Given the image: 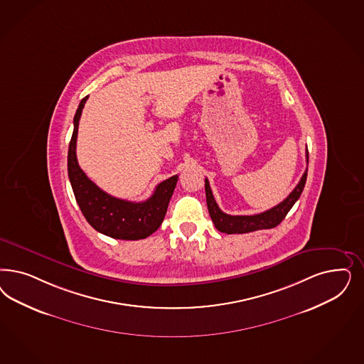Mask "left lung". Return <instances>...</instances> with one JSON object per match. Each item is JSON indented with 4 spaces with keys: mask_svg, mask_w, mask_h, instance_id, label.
Listing matches in <instances>:
<instances>
[{
    "mask_svg": "<svg viewBox=\"0 0 364 364\" xmlns=\"http://www.w3.org/2000/svg\"><path fill=\"white\" fill-rule=\"evenodd\" d=\"M305 156H306V164H308V149H306ZM306 171H308V168L305 170L304 174L301 176L300 182L297 183V186L294 188V191L285 200L269 210L255 214V215H230V214L223 213L218 208L217 202L213 197L210 185L206 178L205 179V191H206V202H208V209H209L211 221L217 228V230L226 233V235H242V233H250V232H256L261 229H272V228L277 226L285 218L288 211L292 209L296 200L300 198V196L304 190Z\"/></svg>",
    "mask_w": 364,
    "mask_h": 364,
    "instance_id": "8db88e82",
    "label": "left lung"
}]
</instances>
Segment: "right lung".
<instances>
[{
  "label": "right lung",
  "mask_w": 364,
  "mask_h": 364,
  "mask_svg": "<svg viewBox=\"0 0 364 364\" xmlns=\"http://www.w3.org/2000/svg\"><path fill=\"white\" fill-rule=\"evenodd\" d=\"M88 96L82 99L73 117V134L68 149V176L75 198L88 223L99 233L117 240H141L161 226L170 198L174 193L178 176L161 182L149 200L129 202L112 197L97 188L85 176L76 158L79 120Z\"/></svg>",
  "instance_id": "right-lung-1"
}]
</instances>
